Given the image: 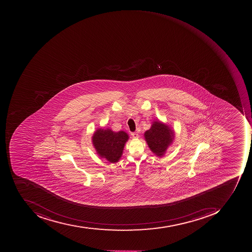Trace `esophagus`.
Masks as SVG:
<instances>
[{"label":"esophagus","mask_w":252,"mask_h":252,"mask_svg":"<svg viewBox=\"0 0 252 252\" xmlns=\"http://www.w3.org/2000/svg\"><path fill=\"white\" fill-rule=\"evenodd\" d=\"M131 135L134 138H138V134L137 132H132L131 133Z\"/></svg>","instance_id":"obj_1"}]
</instances>
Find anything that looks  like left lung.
Segmentation results:
<instances>
[{
    "label": "left lung",
    "mask_w": 252,
    "mask_h": 252,
    "mask_svg": "<svg viewBox=\"0 0 252 252\" xmlns=\"http://www.w3.org/2000/svg\"><path fill=\"white\" fill-rule=\"evenodd\" d=\"M144 137L150 150L156 156L161 158L173 144L175 132L167 124L159 120H154L152 126L145 132Z\"/></svg>",
    "instance_id": "obj_1"
}]
</instances>
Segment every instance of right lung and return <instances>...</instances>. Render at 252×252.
I'll return each instance as SVG.
<instances>
[{
  "instance_id": "add662e5",
  "label": "right lung",
  "mask_w": 252,
  "mask_h": 252,
  "mask_svg": "<svg viewBox=\"0 0 252 252\" xmlns=\"http://www.w3.org/2000/svg\"><path fill=\"white\" fill-rule=\"evenodd\" d=\"M129 136L124 131L114 132L110 128H99L92 137V142L98 156L110 163H117L124 152Z\"/></svg>"
}]
</instances>
